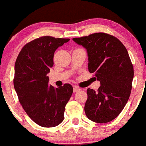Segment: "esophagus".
Instances as JSON below:
<instances>
[{
  "instance_id": "obj_1",
  "label": "esophagus",
  "mask_w": 146,
  "mask_h": 146,
  "mask_svg": "<svg viewBox=\"0 0 146 146\" xmlns=\"http://www.w3.org/2000/svg\"><path fill=\"white\" fill-rule=\"evenodd\" d=\"M81 90V88H79V87H76L75 86L74 88V89H73V91H74V92H78V91H79Z\"/></svg>"
}]
</instances>
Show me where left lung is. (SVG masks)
Wrapping results in <instances>:
<instances>
[{
	"label": "left lung",
	"instance_id": "left-lung-1",
	"mask_svg": "<svg viewBox=\"0 0 146 146\" xmlns=\"http://www.w3.org/2000/svg\"><path fill=\"white\" fill-rule=\"evenodd\" d=\"M73 40L86 49L88 71L100 82L97 91L87 89L86 115L94 122H109L121 113L131 94L133 67L128 51L117 38L106 33Z\"/></svg>",
	"mask_w": 146,
	"mask_h": 146
}]
</instances>
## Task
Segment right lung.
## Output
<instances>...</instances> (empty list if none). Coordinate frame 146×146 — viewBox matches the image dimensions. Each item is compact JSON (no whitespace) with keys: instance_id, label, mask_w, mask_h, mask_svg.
<instances>
[{"instance_id":"1","label":"right lung","mask_w":146,"mask_h":146,"mask_svg":"<svg viewBox=\"0 0 146 146\" xmlns=\"http://www.w3.org/2000/svg\"><path fill=\"white\" fill-rule=\"evenodd\" d=\"M70 38L39 37L22 48L15 65L14 87L19 103L40 127H54L64 119L65 106L73 93L70 84L55 88L47 74L53 66L55 51Z\"/></svg>"}]
</instances>
